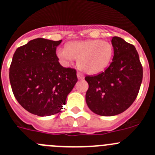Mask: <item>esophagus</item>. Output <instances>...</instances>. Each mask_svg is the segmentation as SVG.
<instances>
[{
	"instance_id": "34e87169",
	"label": "esophagus",
	"mask_w": 155,
	"mask_h": 155,
	"mask_svg": "<svg viewBox=\"0 0 155 155\" xmlns=\"http://www.w3.org/2000/svg\"><path fill=\"white\" fill-rule=\"evenodd\" d=\"M77 77L79 79H82L83 78H84V76H83V74L82 73H81L80 72H78L77 73Z\"/></svg>"
}]
</instances>
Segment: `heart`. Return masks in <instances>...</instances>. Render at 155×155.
Here are the masks:
<instances>
[{"instance_id":"1","label":"heart","mask_w":155,"mask_h":155,"mask_svg":"<svg viewBox=\"0 0 155 155\" xmlns=\"http://www.w3.org/2000/svg\"><path fill=\"white\" fill-rule=\"evenodd\" d=\"M56 55L67 65L77 59L79 69L89 74L97 73L108 66L113 55V47L109 42L100 40L73 41L66 48L58 49Z\"/></svg>"}]
</instances>
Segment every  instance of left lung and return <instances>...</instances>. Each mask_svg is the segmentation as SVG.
<instances>
[{
	"mask_svg": "<svg viewBox=\"0 0 155 155\" xmlns=\"http://www.w3.org/2000/svg\"><path fill=\"white\" fill-rule=\"evenodd\" d=\"M114 56L102 73L86 76L89 84L86 102L92 112L113 116L125 112L136 99L143 77L142 66L135 47L123 39L113 37Z\"/></svg>",
	"mask_w": 155,
	"mask_h": 155,
	"instance_id": "left-lung-1",
	"label": "left lung"
}]
</instances>
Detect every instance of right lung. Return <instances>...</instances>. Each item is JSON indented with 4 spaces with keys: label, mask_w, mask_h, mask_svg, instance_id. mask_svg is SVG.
<instances>
[{
    "label": "right lung",
    "mask_w": 155,
    "mask_h": 155,
    "mask_svg": "<svg viewBox=\"0 0 155 155\" xmlns=\"http://www.w3.org/2000/svg\"><path fill=\"white\" fill-rule=\"evenodd\" d=\"M61 42L34 39L18 47L13 56L9 73L13 93L34 115L59 113L78 80L76 69L58 61L56 50Z\"/></svg>",
    "instance_id": "obj_1"
}]
</instances>
